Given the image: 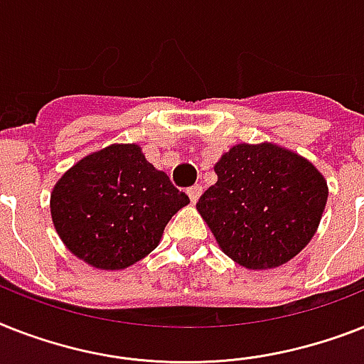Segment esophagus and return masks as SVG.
<instances>
[{"mask_svg": "<svg viewBox=\"0 0 364 364\" xmlns=\"http://www.w3.org/2000/svg\"><path fill=\"white\" fill-rule=\"evenodd\" d=\"M202 185H192L191 188H187V194L188 198H191V202L192 203H196L198 202V198L202 196Z\"/></svg>", "mask_w": 364, "mask_h": 364, "instance_id": "esophagus-1", "label": "esophagus"}]
</instances>
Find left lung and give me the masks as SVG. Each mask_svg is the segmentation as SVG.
Returning <instances> with one entry per match:
<instances>
[{"mask_svg":"<svg viewBox=\"0 0 364 364\" xmlns=\"http://www.w3.org/2000/svg\"><path fill=\"white\" fill-rule=\"evenodd\" d=\"M196 203L218 247L247 269H273L305 249L320 226L327 181L312 162L274 144H237L215 164Z\"/></svg>","mask_w":364,"mask_h":364,"instance_id":"8db88e82","label":"left lung"}]
</instances>
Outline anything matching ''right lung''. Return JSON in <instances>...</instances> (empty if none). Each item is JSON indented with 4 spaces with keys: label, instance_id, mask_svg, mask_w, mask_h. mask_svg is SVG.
Wrapping results in <instances>:
<instances>
[{
    "label": "right lung",
    "instance_id": "1",
    "mask_svg": "<svg viewBox=\"0 0 364 364\" xmlns=\"http://www.w3.org/2000/svg\"><path fill=\"white\" fill-rule=\"evenodd\" d=\"M188 203L136 144H112L67 170L50 196L65 247L91 267L115 271L161 243L170 218Z\"/></svg>",
    "mask_w": 364,
    "mask_h": 364
}]
</instances>
